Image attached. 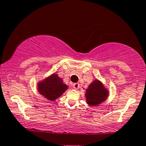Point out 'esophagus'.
<instances>
[{
    "label": "esophagus",
    "instance_id": "esophagus-1",
    "mask_svg": "<svg viewBox=\"0 0 146 146\" xmlns=\"http://www.w3.org/2000/svg\"><path fill=\"white\" fill-rule=\"evenodd\" d=\"M73 86V87H74V89H76V90H78L80 87V85L78 83H74Z\"/></svg>",
    "mask_w": 146,
    "mask_h": 146
}]
</instances>
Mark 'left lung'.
I'll use <instances>...</instances> for the list:
<instances>
[{
	"mask_svg": "<svg viewBox=\"0 0 146 146\" xmlns=\"http://www.w3.org/2000/svg\"><path fill=\"white\" fill-rule=\"evenodd\" d=\"M109 92L99 80H94L86 90L85 98L90 106H97L108 98Z\"/></svg>",
	"mask_w": 146,
	"mask_h": 146,
	"instance_id": "left-lung-1",
	"label": "left lung"
}]
</instances>
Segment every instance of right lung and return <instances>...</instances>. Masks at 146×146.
<instances>
[{
  "instance_id": "add662e5",
  "label": "right lung",
  "mask_w": 146,
  "mask_h": 146,
  "mask_svg": "<svg viewBox=\"0 0 146 146\" xmlns=\"http://www.w3.org/2000/svg\"><path fill=\"white\" fill-rule=\"evenodd\" d=\"M38 92L48 100L54 101L60 97L68 88L64 83L62 78L56 73H52L38 82Z\"/></svg>"
}]
</instances>
